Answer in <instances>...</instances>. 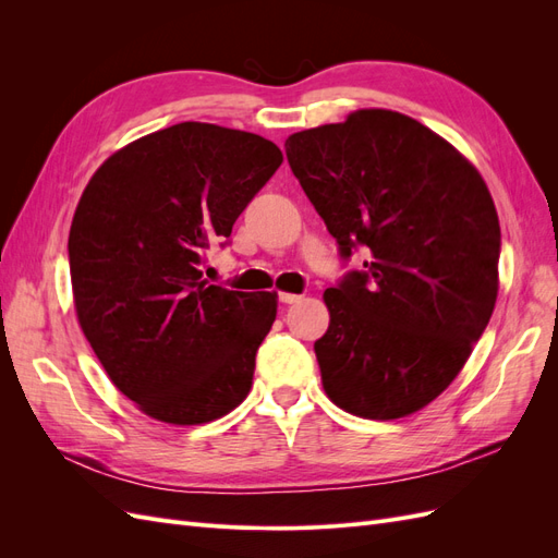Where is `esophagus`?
Masks as SVG:
<instances>
[{
    "label": "esophagus",
    "instance_id": "1",
    "mask_svg": "<svg viewBox=\"0 0 558 558\" xmlns=\"http://www.w3.org/2000/svg\"><path fill=\"white\" fill-rule=\"evenodd\" d=\"M300 300L302 295H295V293H279V302H283V305H295Z\"/></svg>",
    "mask_w": 558,
    "mask_h": 558
}]
</instances>
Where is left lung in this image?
I'll list each match as a JSON object with an SVG mask.
<instances>
[{"instance_id": "obj_1", "label": "left lung", "mask_w": 558, "mask_h": 558, "mask_svg": "<svg viewBox=\"0 0 558 558\" xmlns=\"http://www.w3.org/2000/svg\"><path fill=\"white\" fill-rule=\"evenodd\" d=\"M286 158L340 256L365 248L324 293L314 342L328 398L365 418H400L461 373L498 295L500 226L484 179L414 118L361 109L302 130Z\"/></svg>"}]
</instances>
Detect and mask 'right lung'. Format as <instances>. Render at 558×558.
Here are the masks:
<instances>
[{
  "instance_id": "right-lung-1",
  "label": "right lung",
  "mask_w": 558,
  "mask_h": 558,
  "mask_svg": "<svg viewBox=\"0 0 558 558\" xmlns=\"http://www.w3.org/2000/svg\"><path fill=\"white\" fill-rule=\"evenodd\" d=\"M281 160L260 134L189 121L116 150L83 191L66 244L76 316L144 414L197 426L248 396L277 293L228 291L199 265Z\"/></svg>"
}]
</instances>
